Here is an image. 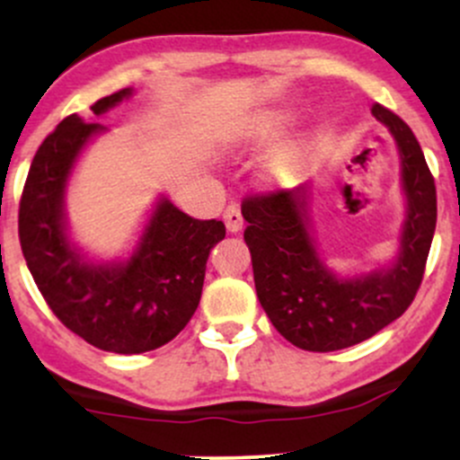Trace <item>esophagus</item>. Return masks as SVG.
<instances>
[{"instance_id":"1","label":"esophagus","mask_w":460,"mask_h":460,"mask_svg":"<svg viewBox=\"0 0 460 460\" xmlns=\"http://www.w3.org/2000/svg\"><path fill=\"white\" fill-rule=\"evenodd\" d=\"M225 226L229 234H240L242 226H244V218H242L240 209L235 208V205H229V208L225 209Z\"/></svg>"}]
</instances>
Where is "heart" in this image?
<instances>
[{
    "label": "heart",
    "mask_w": 460,
    "mask_h": 460,
    "mask_svg": "<svg viewBox=\"0 0 460 460\" xmlns=\"http://www.w3.org/2000/svg\"><path fill=\"white\" fill-rule=\"evenodd\" d=\"M294 112L288 108H261L255 112L242 116L234 123V128L226 131V142L234 146L248 145H266L283 134L292 125ZM300 149L294 145L283 146L270 157L266 168V181L272 186H281L283 179L292 175L298 168Z\"/></svg>",
    "instance_id": "b5f03b06"
}]
</instances>
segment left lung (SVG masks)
I'll return each mask as SVG.
<instances>
[{
	"label": "left lung",
	"instance_id": "left-lung-1",
	"mask_svg": "<svg viewBox=\"0 0 460 460\" xmlns=\"http://www.w3.org/2000/svg\"><path fill=\"white\" fill-rule=\"evenodd\" d=\"M372 114L400 157L404 220L392 261L346 277L332 272L315 237L314 183L242 205L257 298L274 329L303 350L331 352L369 340L404 314L424 277L437 225L435 179L409 125L378 103Z\"/></svg>",
	"mask_w": 460,
	"mask_h": 460
}]
</instances>
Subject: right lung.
<instances>
[{
  "label": "right lung",
  "mask_w": 460,
  "mask_h": 460,
  "mask_svg": "<svg viewBox=\"0 0 460 460\" xmlns=\"http://www.w3.org/2000/svg\"><path fill=\"white\" fill-rule=\"evenodd\" d=\"M134 94L93 105L102 116ZM108 131L71 114L31 160L19 208V240L40 294L62 324L116 355L155 350L177 337L199 307L209 251L225 237L220 220L190 218L160 194L128 257L93 255L73 240L66 190L86 146Z\"/></svg>",
  "instance_id": "obj_1"
}]
</instances>
